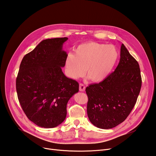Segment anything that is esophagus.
I'll return each mask as SVG.
<instances>
[{
    "mask_svg": "<svg viewBox=\"0 0 156 156\" xmlns=\"http://www.w3.org/2000/svg\"><path fill=\"white\" fill-rule=\"evenodd\" d=\"M85 88H86V87H85V86L83 84V83H80V85H79V90H80V91H83L85 90Z\"/></svg>",
    "mask_w": 156,
    "mask_h": 156,
    "instance_id": "1",
    "label": "esophagus"
}]
</instances>
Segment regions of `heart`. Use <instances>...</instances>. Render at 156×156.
<instances>
[{"mask_svg":"<svg viewBox=\"0 0 156 156\" xmlns=\"http://www.w3.org/2000/svg\"><path fill=\"white\" fill-rule=\"evenodd\" d=\"M118 51L113 45L96 42L81 44L65 58L67 75L73 79L82 77L86 73L90 80L99 82L103 80L113 69L118 58Z\"/></svg>","mask_w":156,"mask_h":156,"instance_id":"heart-1","label":"heart"}]
</instances>
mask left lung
<instances>
[{"label":"left lung","mask_w":156,"mask_h":156,"mask_svg":"<svg viewBox=\"0 0 156 156\" xmlns=\"http://www.w3.org/2000/svg\"><path fill=\"white\" fill-rule=\"evenodd\" d=\"M142 86L138 62L122 44L116 69L105 80L87 86V113L99 129H112L122 122L134 107Z\"/></svg>","instance_id":"1"}]
</instances>
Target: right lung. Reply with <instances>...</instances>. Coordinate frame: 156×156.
Here are the masks:
<instances>
[{
  "label": "right lung",
  "mask_w": 156,
  "mask_h": 156,
  "mask_svg": "<svg viewBox=\"0 0 156 156\" xmlns=\"http://www.w3.org/2000/svg\"><path fill=\"white\" fill-rule=\"evenodd\" d=\"M67 37L43 40L23 57L16 82L20 103L27 117L43 128H54L66 117V105L79 83L62 71Z\"/></svg>",
  "instance_id": "1"
}]
</instances>
